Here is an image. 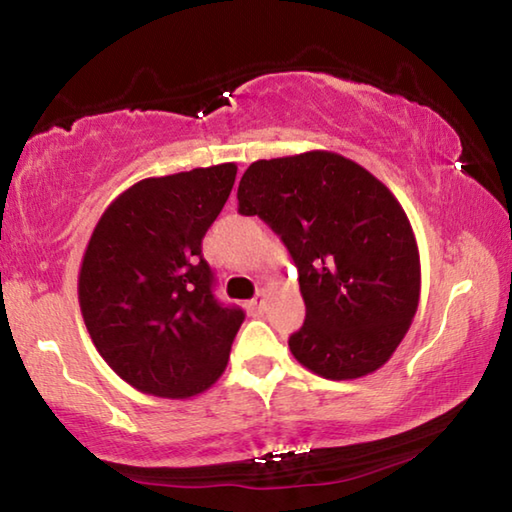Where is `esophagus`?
<instances>
[{"label": "esophagus", "instance_id": "1", "mask_svg": "<svg viewBox=\"0 0 512 512\" xmlns=\"http://www.w3.org/2000/svg\"><path fill=\"white\" fill-rule=\"evenodd\" d=\"M262 302H264V293H255V298H250L246 302V307H248L250 314H257V311L262 309Z\"/></svg>", "mask_w": 512, "mask_h": 512}]
</instances>
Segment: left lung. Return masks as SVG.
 <instances>
[{"label": "left lung", "instance_id": "obj_1", "mask_svg": "<svg viewBox=\"0 0 512 512\" xmlns=\"http://www.w3.org/2000/svg\"><path fill=\"white\" fill-rule=\"evenodd\" d=\"M237 198L298 268L307 316L289 336L293 357L336 381L384 366L420 300L418 244L388 187L339 153L309 151L253 162Z\"/></svg>", "mask_w": 512, "mask_h": 512}]
</instances>
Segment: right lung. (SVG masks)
Wrapping results in <instances>:
<instances>
[{
	"mask_svg": "<svg viewBox=\"0 0 512 512\" xmlns=\"http://www.w3.org/2000/svg\"><path fill=\"white\" fill-rule=\"evenodd\" d=\"M237 164L146 178L94 228L79 302L94 348L133 388L185 400L228 366L246 314L214 296L203 237L223 210Z\"/></svg>",
	"mask_w": 512,
	"mask_h": 512,
	"instance_id": "right-lung-1",
	"label": "right lung"
}]
</instances>
